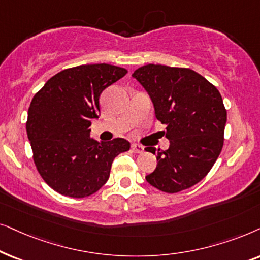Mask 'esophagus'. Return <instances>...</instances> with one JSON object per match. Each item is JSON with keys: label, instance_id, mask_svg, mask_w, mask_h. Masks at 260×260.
<instances>
[{"label": "esophagus", "instance_id": "esophagus-1", "mask_svg": "<svg viewBox=\"0 0 260 260\" xmlns=\"http://www.w3.org/2000/svg\"><path fill=\"white\" fill-rule=\"evenodd\" d=\"M132 151H133V152H136V153H143L144 147L141 146V145L133 144V145H132Z\"/></svg>", "mask_w": 260, "mask_h": 260}]
</instances>
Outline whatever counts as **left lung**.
Segmentation results:
<instances>
[{
	"instance_id": "1",
	"label": "left lung",
	"mask_w": 260,
	"mask_h": 260,
	"mask_svg": "<svg viewBox=\"0 0 260 260\" xmlns=\"http://www.w3.org/2000/svg\"><path fill=\"white\" fill-rule=\"evenodd\" d=\"M132 76L150 95L170 140L166 151L147 147L157 155V168L146 181L169 193L191 188L206 177L223 146L227 110L219 90L186 68L148 64Z\"/></svg>"
}]
</instances>
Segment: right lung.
Instances as JSON below:
<instances>
[{"label": "right lung", "mask_w": 260, "mask_h": 260, "mask_svg": "<svg viewBox=\"0 0 260 260\" xmlns=\"http://www.w3.org/2000/svg\"><path fill=\"white\" fill-rule=\"evenodd\" d=\"M126 74L109 64L79 65L58 72L34 95L27 136L37 170L54 191L75 199L92 195L108 181L114 158L129 150L122 138H90L100 95Z\"/></svg>", "instance_id": "add662e5"}]
</instances>
